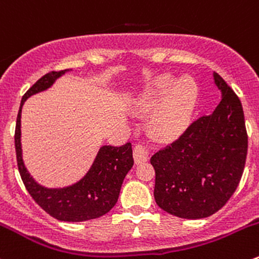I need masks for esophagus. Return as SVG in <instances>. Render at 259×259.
Returning a JSON list of instances; mask_svg holds the SVG:
<instances>
[{"instance_id": "34e87169", "label": "esophagus", "mask_w": 259, "mask_h": 259, "mask_svg": "<svg viewBox=\"0 0 259 259\" xmlns=\"http://www.w3.org/2000/svg\"><path fill=\"white\" fill-rule=\"evenodd\" d=\"M133 158H135L136 163L146 162L148 160L147 148L143 145H136L133 148Z\"/></svg>"}]
</instances>
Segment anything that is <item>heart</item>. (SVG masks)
I'll return each instance as SVG.
<instances>
[{"mask_svg":"<svg viewBox=\"0 0 259 259\" xmlns=\"http://www.w3.org/2000/svg\"><path fill=\"white\" fill-rule=\"evenodd\" d=\"M196 85L191 79L175 83L171 74H163L152 81L138 98L135 112L151 114L150 131L158 140H170L188 126L196 101Z\"/></svg>","mask_w":259,"mask_h":259,"instance_id":"heart-1","label":"heart"}]
</instances>
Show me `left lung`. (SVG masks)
Returning <instances> with one entry per match:
<instances>
[{
    "mask_svg": "<svg viewBox=\"0 0 259 259\" xmlns=\"http://www.w3.org/2000/svg\"><path fill=\"white\" fill-rule=\"evenodd\" d=\"M222 101L151 157L156 204L171 215L201 219L227 204L238 188L248 150L242 103L219 74Z\"/></svg>",
    "mask_w": 259,
    "mask_h": 259,
    "instance_id": "obj_1",
    "label": "left lung"
}]
</instances>
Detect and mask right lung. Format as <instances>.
<instances>
[{"label": "right lung", "mask_w": 259, "mask_h": 259, "mask_svg": "<svg viewBox=\"0 0 259 259\" xmlns=\"http://www.w3.org/2000/svg\"><path fill=\"white\" fill-rule=\"evenodd\" d=\"M69 71H50L40 78L24 94L17 114L15 130L17 167L22 183L31 198L49 215L61 222H85L108 213L118 200L122 183L133 166L132 145L102 146L87 175L78 183L60 189H48L30 176L22 161L21 150V109L29 97L46 91L54 81Z\"/></svg>", "instance_id": "1"}]
</instances>
